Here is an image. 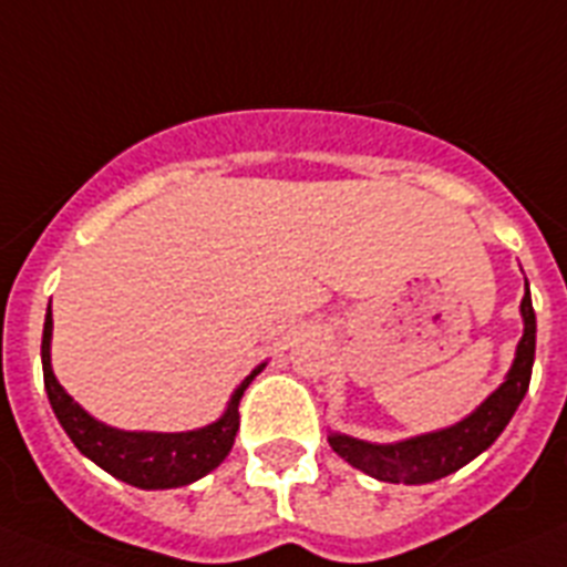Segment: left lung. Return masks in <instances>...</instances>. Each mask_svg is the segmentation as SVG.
Returning <instances> with one entry per match:
<instances>
[{
  "instance_id": "left-lung-1",
  "label": "left lung",
  "mask_w": 567,
  "mask_h": 567,
  "mask_svg": "<svg viewBox=\"0 0 567 567\" xmlns=\"http://www.w3.org/2000/svg\"><path fill=\"white\" fill-rule=\"evenodd\" d=\"M522 319H525V333L516 344V359L508 377L467 420L445 431L396 442V445H373V442L353 440L344 433H331L328 442L333 451L373 480L393 482V485H425V482H436L460 471L485 447L494 445L530 385L536 353V313L530 305L528 282L522 297Z\"/></svg>"
}]
</instances>
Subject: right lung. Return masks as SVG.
I'll list each match as a JSON object with an SVG mask.
<instances>
[{"label":"right lung","instance_id":"1","mask_svg":"<svg viewBox=\"0 0 567 567\" xmlns=\"http://www.w3.org/2000/svg\"><path fill=\"white\" fill-rule=\"evenodd\" d=\"M51 331L53 319L51 308H48L45 331H42V373H45L48 400H51L59 425L65 427L73 445L87 460L96 462L102 471L134 485V488H182V485H190V482L210 474L230 454L236 431H239V400H243L245 388L254 382V377L265 365L256 368L243 385L236 388L228 411L214 425L188 433L116 431V427L102 425V422L93 420L91 413L82 411L68 396L65 388L56 382L51 368Z\"/></svg>","mask_w":567,"mask_h":567}]
</instances>
